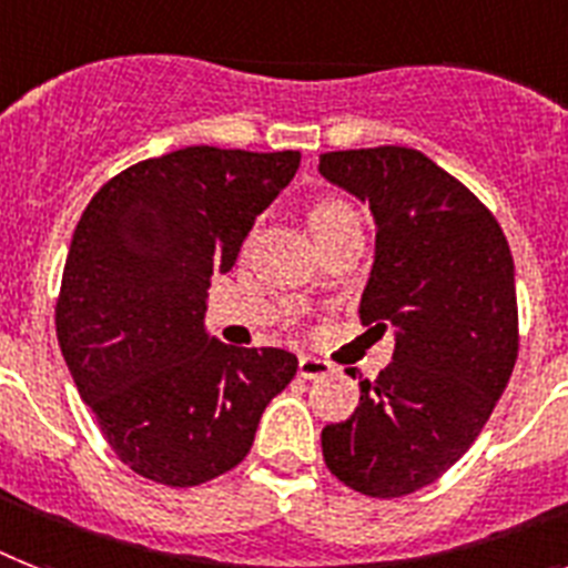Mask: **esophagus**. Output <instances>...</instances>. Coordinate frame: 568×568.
Here are the masks:
<instances>
[{
	"mask_svg": "<svg viewBox=\"0 0 568 568\" xmlns=\"http://www.w3.org/2000/svg\"><path fill=\"white\" fill-rule=\"evenodd\" d=\"M297 373L303 376V379H321V376H326V373H329V364L321 362V358H315V356H300Z\"/></svg>",
	"mask_w": 568,
	"mask_h": 568,
	"instance_id": "34e87169",
	"label": "esophagus"
}]
</instances>
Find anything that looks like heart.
<instances>
[{"label": "heart", "mask_w": 568, "mask_h": 568, "mask_svg": "<svg viewBox=\"0 0 568 568\" xmlns=\"http://www.w3.org/2000/svg\"><path fill=\"white\" fill-rule=\"evenodd\" d=\"M341 219H356V212L344 204L315 206V210H312V233L321 227H326V224H332V221H341Z\"/></svg>", "instance_id": "heart-1"}]
</instances>
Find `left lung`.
I'll return each instance as SVG.
<instances>
[{
    "label": "left lung",
    "instance_id": "obj_1",
    "mask_svg": "<svg viewBox=\"0 0 568 568\" xmlns=\"http://www.w3.org/2000/svg\"><path fill=\"white\" fill-rule=\"evenodd\" d=\"M317 172L371 206L376 251L358 315L394 326V362L373 382L358 376L353 417L321 432L324 460L364 496H408L473 446L508 388L514 256L481 201L419 151H332Z\"/></svg>",
    "mask_w": 568,
    "mask_h": 568
}]
</instances>
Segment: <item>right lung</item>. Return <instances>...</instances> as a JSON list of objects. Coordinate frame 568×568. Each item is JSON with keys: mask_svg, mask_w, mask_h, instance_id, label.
<instances>
[{"mask_svg": "<svg viewBox=\"0 0 568 568\" xmlns=\"http://www.w3.org/2000/svg\"><path fill=\"white\" fill-rule=\"evenodd\" d=\"M300 151L192 145L131 165L78 221L58 300V344L119 458L195 487L251 452L297 356L233 347L206 329L210 276L227 274Z\"/></svg>", "mask_w": 568, "mask_h": 568, "instance_id": "obj_1", "label": "right lung"}]
</instances>
